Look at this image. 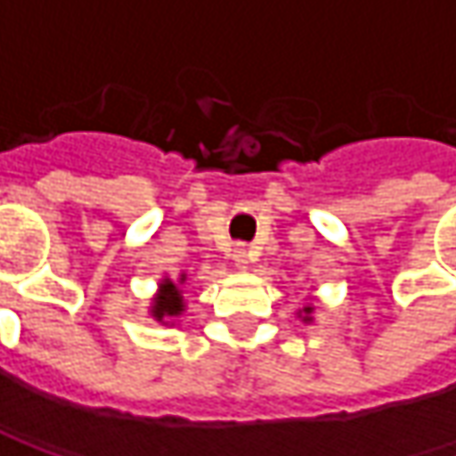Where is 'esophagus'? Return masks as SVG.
Returning <instances> with one entry per match:
<instances>
[{
    "instance_id": "34e87169",
    "label": "esophagus",
    "mask_w": 456,
    "mask_h": 456,
    "mask_svg": "<svg viewBox=\"0 0 456 456\" xmlns=\"http://www.w3.org/2000/svg\"><path fill=\"white\" fill-rule=\"evenodd\" d=\"M232 258H234V264H237V266H242V269H245V266L250 264V250H248L245 245H234Z\"/></svg>"
}]
</instances>
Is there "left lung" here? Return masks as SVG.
I'll return each mask as SVG.
<instances>
[{
  "label": "left lung",
  "mask_w": 456,
  "mask_h": 456,
  "mask_svg": "<svg viewBox=\"0 0 456 456\" xmlns=\"http://www.w3.org/2000/svg\"><path fill=\"white\" fill-rule=\"evenodd\" d=\"M304 312H306V314H309V312H312V306H309V309H304Z\"/></svg>",
  "instance_id": "1"
}]
</instances>
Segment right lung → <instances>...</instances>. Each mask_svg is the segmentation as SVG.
<instances>
[{"mask_svg":"<svg viewBox=\"0 0 456 456\" xmlns=\"http://www.w3.org/2000/svg\"><path fill=\"white\" fill-rule=\"evenodd\" d=\"M179 312H182V296H179V290H176L174 282H166V285L160 288V298H158L155 306H152V314L158 319H163L176 317Z\"/></svg>","mask_w":456,"mask_h":456,"instance_id":"obj_1","label":"right lung"}]
</instances>
